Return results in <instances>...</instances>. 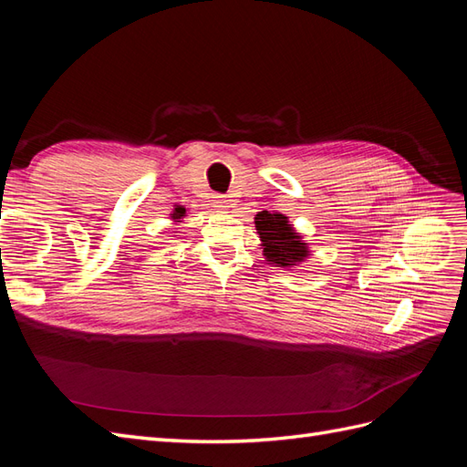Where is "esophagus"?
I'll return each instance as SVG.
<instances>
[{
    "label": "esophagus",
    "instance_id": "34e87169",
    "mask_svg": "<svg viewBox=\"0 0 467 467\" xmlns=\"http://www.w3.org/2000/svg\"><path fill=\"white\" fill-rule=\"evenodd\" d=\"M212 204H214V206H216L218 210H222V212L232 208L230 199H228V196H223V194H216V196H214V202H212Z\"/></svg>",
    "mask_w": 467,
    "mask_h": 467
}]
</instances>
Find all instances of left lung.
Wrapping results in <instances>:
<instances>
[{
	"label": "left lung",
	"instance_id": "1",
	"mask_svg": "<svg viewBox=\"0 0 467 467\" xmlns=\"http://www.w3.org/2000/svg\"><path fill=\"white\" fill-rule=\"evenodd\" d=\"M255 228L268 265L292 271L294 266H300V263H306L312 255L309 244L304 242V235L296 232L288 216L280 212H259L255 216Z\"/></svg>",
	"mask_w": 467,
	"mask_h": 467
}]
</instances>
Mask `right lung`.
I'll use <instances>...</instances> for the list:
<instances>
[{
	"instance_id": "add662e5",
	"label": "right lung",
	"mask_w": 467,
	"mask_h": 467,
	"mask_svg": "<svg viewBox=\"0 0 467 467\" xmlns=\"http://www.w3.org/2000/svg\"><path fill=\"white\" fill-rule=\"evenodd\" d=\"M185 216H187V212H185V208H182V206H175L171 214H169V218H171L173 223L182 222V218H185Z\"/></svg>"
}]
</instances>
